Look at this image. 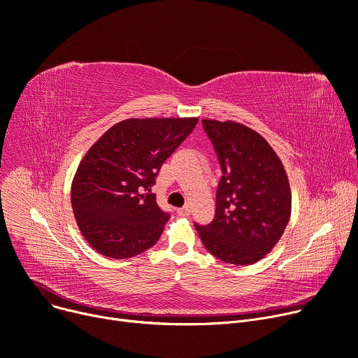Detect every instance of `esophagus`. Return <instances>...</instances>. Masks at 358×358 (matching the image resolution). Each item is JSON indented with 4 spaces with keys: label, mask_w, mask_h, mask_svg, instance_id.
<instances>
[{
    "label": "esophagus",
    "mask_w": 358,
    "mask_h": 358,
    "mask_svg": "<svg viewBox=\"0 0 358 358\" xmlns=\"http://www.w3.org/2000/svg\"><path fill=\"white\" fill-rule=\"evenodd\" d=\"M178 214H179L180 217H187V215H191V206H189V205H185L183 208H179V209H178Z\"/></svg>",
    "instance_id": "esophagus-1"
}]
</instances>
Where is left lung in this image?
Returning <instances> with one entry per match:
<instances>
[{
  "mask_svg": "<svg viewBox=\"0 0 358 358\" xmlns=\"http://www.w3.org/2000/svg\"><path fill=\"white\" fill-rule=\"evenodd\" d=\"M218 155L222 176L217 189L215 218L196 225L209 253L238 266L253 264L273 250L292 213L285 166L253 129L236 121L202 120Z\"/></svg>",
  "mask_w": 358,
  "mask_h": 358,
  "instance_id": "left-lung-1",
  "label": "left lung"
}]
</instances>
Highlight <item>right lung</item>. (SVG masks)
Returning <instances> with one entry per match:
<instances>
[{"mask_svg": "<svg viewBox=\"0 0 358 358\" xmlns=\"http://www.w3.org/2000/svg\"><path fill=\"white\" fill-rule=\"evenodd\" d=\"M196 122V117L127 118L90 147L73 176L71 202L80 234L99 255L130 259L159 241L171 215L150 187Z\"/></svg>", "mask_w": 358, "mask_h": 358, "instance_id": "right-lung-1", "label": "right lung"}]
</instances>
